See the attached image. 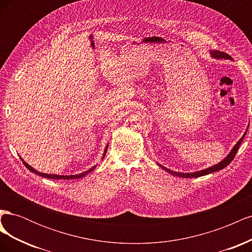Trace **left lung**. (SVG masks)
Returning <instances> with one entry per match:
<instances>
[{
	"instance_id": "8db88e82",
	"label": "left lung",
	"mask_w": 252,
	"mask_h": 252,
	"mask_svg": "<svg viewBox=\"0 0 252 252\" xmlns=\"http://www.w3.org/2000/svg\"><path fill=\"white\" fill-rule=\"evenodd\" d=\"M211 55H212L213 58H216V59H228V60L231 59V57H230L229 55H227L226 52L219 51V50H213V51H211ZM245 134H246V133H244V135L240 139V141L235 144V146H234V147L232 148V150L230 151V154L228 155V156L223 159L222 162H220L219 164H217V165H215V166H211V167H209V168H207V169H203V170H201V171L191 172V173H182V172L172 171V170H170V169H167L166 167H164V166H162V165H159V164H158V165L161 166L163 169H165L167 172H169V173H171V174H173V175H178V177H181V178H197V177H202V175H206V174H209V173H211V172H215V171L220 170V169L225 168V167H226L227 165H229V164L231 163V161H232V159H233L234 157H235L236 151H238V149H239V147H240L241 143L243 142V139H244V136H245Z\"/></svg>"
}]
</instances>
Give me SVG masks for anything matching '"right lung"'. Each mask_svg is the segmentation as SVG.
Here are the masks:
<instances>
[{"label": "right lung", "instance_id": "1", "mask_svg": "<svg viewBox=\"0 0 252 252\" xmlns=\"http://www.w3.org/2000/svg\"><path fill=\"white\" fill-rule=\"evenodd\" d=\"M107 148H108V145L107 146H106V148H105V151H104V155H103V158H104V157H105V155H106V151H107ZM21 159H22V158H21ZM23 161V159H22ZM23 164H24L25 166H26V168L27 169H29V171H32V172H33V173H35V174H39V175H41V177H43V178H47V179H52V180H71V179H80V178H83V177H85L86 174H88L89 172H91L93 171L96 166H94L93 168H90V169H88V170H86V171H84V172H82V173H79V174H72V175H58V174H48V173H42V172H39V171H36L34 168H32V166L30 165H28L26 162H24L23 161Z\"/></svg>", "mask_w": 252, "mask_h": 252}]
</instances>
